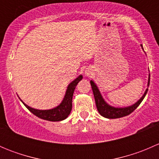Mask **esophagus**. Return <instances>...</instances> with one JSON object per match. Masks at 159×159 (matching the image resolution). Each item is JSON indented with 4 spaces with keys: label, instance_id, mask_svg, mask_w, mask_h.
I'll return each instance as SVG.
<instances>
[{
    "label": "esophagus",
    "instance_id": "34e87169",
    "mask_svg": "<svg viewBox=\"0 0 159 159\" xmlns=\"http://www.w3.org/2000/svg\"><path fill=\"white\" fill-rule=\"evenodd\" d=\"M85 75H87V76H90V75H91V70H85Z\"/></svg>",
    "mask_w": 159,
    "mask_h": 159
}]
</instances>
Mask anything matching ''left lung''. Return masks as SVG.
<instances>
[{
    "mask_svg": "<svg viewBox=\"0 0 159 159\" xmlns=\"http://www.w3.org/2000/svg\"><path fill=\"white\" fill-rule=\"evenodd\" d=\"M141 47L142 48V44H141ZM142 49H143V48H142ZM90 83H91V89H92L93 94H94L96 107H97V109L98 111L99 114H100L102 116L105 117V118H108V119H113V118H121V117H124L126 116V115H130L131 112L134 111L139 107V105L142 103L144 98L145 97L147 92H148L149 83H150V74H148V84H147V87L148 88L145 90L143 95H142V97L140 98V99H139V101H137L135 103L127 107H115L112 106V105H110L109 104L107 103V102H105L103 96H102V93H101L100 90H99L97 84L94 82V81L91 80V81H90Z\"/></svg>",
    "mask_w": 159,
    "mask_h": 159,
    "instance_id": "obj_1",
    "label": "left lung"
}]
</instances>
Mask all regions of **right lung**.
Listing matches in <instances>:
<instances>
[{"instance_id":"obj_1","label":"right lung","mask_w":159,"mask_h":159,"mask_svg":"<svg viewBox=\"0 0 159 159\" xmlns=\"http://www.w3.org/2000/svg\"><path fill=\"white\" fill-rule=\"evenodd\" d=\"M83 78V76L80 75L79 76L77 77L74 81H72L67 87V90L65 91V96H64L63 100L61 101L60 104L57 106L54 107V108H51V109H45V110H41L37 109V108H31V107L28 106V105L25 103L20 97V102L25 105V106L28 108V110L36 115L38 118H41V119L47 120L50 121H63V120L66 119L70 115V111L72 109V98H73L74 91H75V88H76L77 84H78L80 81Z\"/></svg>"}]
</instances>
